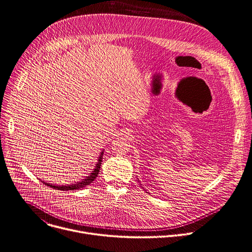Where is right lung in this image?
<instances>
[{"label":"right lung","instance_id":"1","mask_svg":"<svg viewBox=\"0 0 252 252\" xmlns=\"http://www.w3.org/2000/svg\"><path fill=\"white\" fill-rule=\"evenodd\" d=\"M102 155H103V152L99 156L98 163L96 164V168L94 170V172L91 173V175H89L86 179L82 180L81 182H78V183H75V184H71V185H68V186H55V185H52V184H48V183H44V184L51 187V188H53V189H55V190H60V191L77 190V189H81V188H84L85 186L90 185L91 183H93V181H94V179L97 177V175L99 173L100 166H101V161H102V157H103Z\"/></svg>","mask_w":252,"mask_h":252}]
</instances>
